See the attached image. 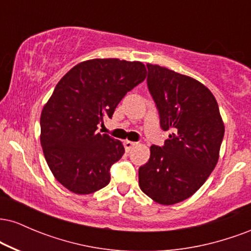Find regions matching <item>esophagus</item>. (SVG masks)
<instances>
[{
  "instance_id": "esophagus-1",
  "label": "esophagus",
  "mask_w": 251,
  "mask_h": 251,
  "mask_svg": "<svg viewBox=\"0 0 251 251\" xmlns=\"http://www.w3.org/2000/svg\"><path fill=\"white\" fill-rule=\"evenodd\" d=\"M135 145H137V143L129 142V140H125V142H124V146H125L126 151H129V150H132Z\"/></svg>"
}]
</instances>
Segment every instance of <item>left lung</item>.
<instances>
[{"mask_svg": "<svg viewBox=\"0 0 251 251\" xmlns=\"http://www.w3.org/2000/svg\"><path fill=\"white\" fill-rule=\"evenodd\" d=\"M146 67L160 127L171 134L163 146H151L149 162L139 168V186L157 203L172 205L191 197L215 169L224 124L203 83L158 65Z\"/></svg>", "mask_w": 251, "mask_h": 251, "instance_id": "1", "label": "left lung"}]
</instances>
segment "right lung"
I'll return each mask as SVG.
<instances>
[{"mask_svg": "<svg viewBox=\"0 0 251 251\" xmlns=\"http://www.w3.org/2000/svg\"><path fill=\"white\" fill-rule=\"evenodd\" d=\"M145 77L142 62L94 59L74 66L57 82L42 109L41 145L51 174L70 191L93 194L109 183L112 165L125 149L99 133L98 125Z\"/></svg>", "mask_w": 251, "mask_h": 251, "instance_id": "1", "label": "right lung"}]
</instances>
